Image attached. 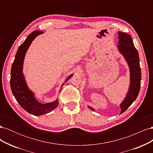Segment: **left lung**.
Listing matches in <instances>:
<instances>
[{
	"mask_svg": "<svg viewBox=\"0 0 153 153\" xmlns=\"http://www.w3.org/2000/svg\"><path fill=\"white\" fill-rule=\"evenodd\" d=\"M118 36V50L126 59L130 71V84L128 94L120 105L121 110L120 114H121L133 103L139 93L141 82V69L138 53L134 46L131 36L124 32H119ZM88 107L92 110H95L89 106H88Z\"/></svg>",
	"mask_w": 153,
	"mask_h": 153,
	"instance_id": "8db88e82",
	"label": "left lung"
}]
</instances>
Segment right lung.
Segmentation results:
<instances>
[{
	"mask_svg": "<svg viewBox=\"0 0 153 153\" xmlns=\"http://www.w3.org/2000/svg\"><path fill=\"white\" fill-rule=\"evenodd\" d=\"M42 33L43 32L41 31L34 30L27 36L24 42L20 46L17 50L11 71L10 86L15 99L27 112L36 116L50 112L59 105L58 99L52 103L45 104L39 103L35 98L34 92H32L27 87L23 74V64L27 51L36 37ZM73 75V74L69 75L65 82Z\"/></svg>",
	"mask_w": 153,
	"mask_h": 153,
	"instance_id": "1",
	"label": "right lung"
}]
</instances>
